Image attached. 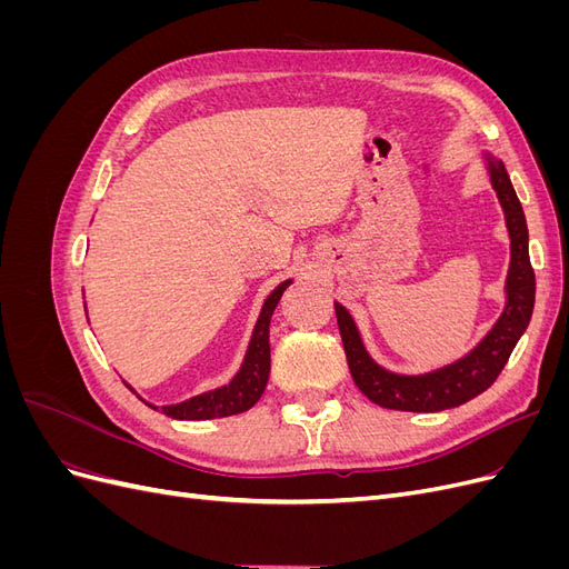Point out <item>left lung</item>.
<instances>
[{
	"mask_svg": "<svg viewBox=\"0 0 569 569\" xmlns=\"http://www.w3.org/2000/svg\"><path fill=\"white\" fill-rule=\"evenodd\" d=\"M489 173L506 211L510 232V270L506 282L508 303L501 320L496 322L487 339L470 356H465L449 368L420 377L387 372L372 363L351 316L339 303H335L337 325L353 382L377 406L408 412H437L472 401L475 396L487 391L496 382V377L501 375L508 363L515 343L520 341L527 330L533 311V295H537V280H533V268L529 263L527 249V220L503 163L489 159Z\"/></svg>",
	"mask_w": 569,
	"mask_h": 569,
	"instance_id": "obj_1",
	"label": "left lung"
}]
</instances>
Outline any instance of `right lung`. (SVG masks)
<instances>
[{
	"label": "right lung",
	"mask_w": 569,
	"mask_h": 569,
	"mask_svg": "<svg viewBox=\"0 0 569 569\" xmlns=\"http://www.w3.org/2000/svg\"><path fill=\"white\" fill-rule=\"evenodd\" d=\"M289 284H291L289 280L282 282L266 299L261 318H258V322H256L244 366L237 372L234 380L228 387L194 396V399H189L184 403L163 406L161 408L163 416L176 418V420L228 418V416H237V412L249 410L258 399H261V393L266 391V385H268V375H270V341H268L270 318H272L274 306L280 303L284 289Z\"/></svg>",
	"instance_id": "1"
}]
</instances>
